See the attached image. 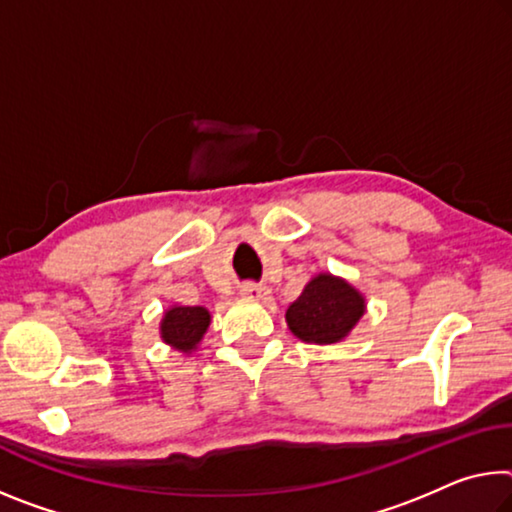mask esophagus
Segmentation results:
<instances>
[{
  "label": "esophagus",
  "instance_id": "1",
  "mask_svg": "<svg viewBox=\"0 0 512 512\" xmlns=\"http://www.w3.org/2000/svg\"><path fill=\"white\" fill-rule=\"evenodd\" d=\"M241 296L246 298H264L266 294H269V289L262 287V285H255V282H246V285H241Z\"/></svg>",
  "mask_w": 512,
  "mask_h": 512
}]
</instances>
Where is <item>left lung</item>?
Wrapping results in <instances>:
<instances>
[{"instance_id": "left-lung-1", "label": "left lung", "mask_w": 512, "mask_h": 512, "mask_svg": "<svg viewBox=\"0 0 512 512\" xmlns=\"http://www.w3.org/2000/svg\"><path fill=\"white\" fill-rule=\"evenodd\" d=\"M364 314V298L348 282L316 275L287 310L289 330L303 342L335 344Z\"/></svg>"}]
</instances>
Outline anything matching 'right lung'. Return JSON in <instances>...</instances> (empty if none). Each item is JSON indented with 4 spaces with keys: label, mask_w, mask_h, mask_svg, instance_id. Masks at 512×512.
<instances>
[{
    "label": "right lung",
    "mask_w": 512,
    "mask_h": 512,
    "mask_svg": "<svg viewBox=\"0 0 512 512\" xmlns=\"http://www.w3.org/2000/svg\"><path fill=\"white\" fill-rule=\"evenodd\" d=\"M209 328V312L198 305H175L161 321V337L177 351L189 353Z\"/></svg>",
    "instance_id": "1"
}]
</instances>
